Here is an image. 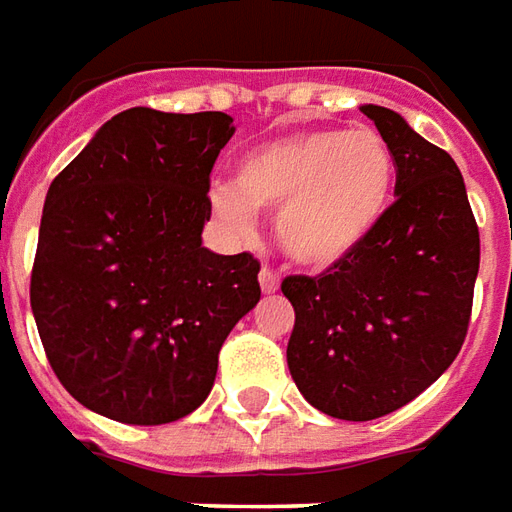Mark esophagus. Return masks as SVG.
<instances>
[{
	"label": "esophagus",
	"instance_id": "esophagus-1",
	"mask_svg": "<svg viewBox=\"0 0 512 512\" xmlns=\"http://www.w3.org/2000/svg\"><path fill=\"white\" fill-rule=\"evenodd\" d=\"M259 284H262L264 295H275V292H278V286H281V281H278V275H275L273 270H267V267H264L262 273H259Z\"/></svg>",
	"mask_w": 512,
	"mask_h": 512
}]
</instances>
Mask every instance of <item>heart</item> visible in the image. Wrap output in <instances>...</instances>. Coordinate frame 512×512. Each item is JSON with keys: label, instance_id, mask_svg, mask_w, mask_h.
<instances>
[{"label": "heart", "instance_id": "obj_1", "mask_svg": "<svg viewBox=\"0 0 512 512\" xmlns=\"http://www.w3.org/2000/svg\"><path fill=\"white\" fill-rule=\"evenodd\" d=\"M397 165L375 129H314L242 154L234 181L209 192L231 234L248 237L256 209H275V239L295 264L325 270L375 234L389 212Z\"/></svg>", "mask_w": 512, "mask_h": 512}]
</instances>
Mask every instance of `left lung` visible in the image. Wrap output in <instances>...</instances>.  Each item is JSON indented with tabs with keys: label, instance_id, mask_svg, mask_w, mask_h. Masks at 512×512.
Masks as SVG:
<instances>
[{
	"label": "left lung",
	"instance_id": "8db88e82",
	"mask_svg": "<svg viewBox=\"0 0 512 512\" xmlns=\"http://www.w3.org/2000/svg\"><path fill=\"white\" fill-rule=\"evenodd\" d=\"M389 143L397 201L353 256L289 275L286 364L317 411L369 422L408 405L460 353L480 270V231L455 159L400 112L361 104Z\"/></svg>",
	"mask_w": 512,
	"mask_h": 512
}]
</instances>
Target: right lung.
Wrapping results in <instances>:
<instances>
[{
	"instance_id": "1",
	"label": "right lung",
	"mask_w": 512,
	"mask_h": 512,
	"mask_svg": "<svg viewBox=\"0 0 512 512\" xmlns=\"http://www.w3.org/2000/svg\"><path fill=\"white\" fill-rule=\"evenodd\" d=\"M226 112H118L52 181L30 300L65 391L123 424H168L209 397L217 353L259 303L250 253L204 248Z\"/></svg>"
}]
</instances>
